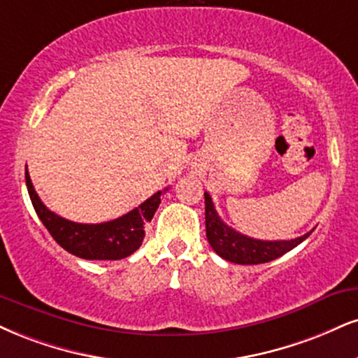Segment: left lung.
Returning <instances> with one entry per match:
<instances>
[{
	"label": "left lung",
	"mask_w": 358,
	"mask_h": 358,
	"mask_svg": "<svg viewBox=\"0 0 358 358\" xmlns=\"http://www.w3.org/2000/svg\"><path fill=\"white\" fill-rule=\"evenodd\" d=\"M205 225L206 238H208V243L212 245L215 252L231 264L240 265H258L272 262L294 250L296 245L302 243L312 234V231H308L299 238L275 240V242L242 235L240 231L228 227L227 223H223L208 193H205Z\"/></svg>",
	"instance_id": "8db88e82"
}]
</instances>
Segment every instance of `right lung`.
Here are the masks:
<instances>
[{"mask_svg":"<svg viewBox=\"0 0 358 358\" xmlns=\"http://www.w3.org/2000/svg\"><path fill=\"white\" fill-rule=\"evenodd\" d=\"M24 180L34 212L50 235L59 247L85 260H122L136 252L145 238V225L152 222L158 205L162 203V195L168 190L165 188L163 192H157L140 206L115 220L105 223H76L46 208L38 193L34 192L28 168L24 171Z\"/></svg>","mask_w":358,"mask_h":358,"instance_id":"add662e5","label":"right lung"}]
</instances>
